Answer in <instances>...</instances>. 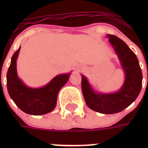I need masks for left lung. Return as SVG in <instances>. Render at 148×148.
Returning <instances> with one entry per match:
<instances>
[{
	"mask_svg": "<svg viewBox=\"0 0 148 148\" xmlns=\"http://www.w3.org/2000/svg\"><path fill=\"white\" fill-rule=\"evenodd\" d=\"M107 38L124 70V84L117 92L97 93L93 90L85 77L81 75V89L88 108L101 114H111L122 111L137 99L142 87V72L137 56L123 40L112 34H108Z\"/></svg>",
	"mask_w": 148,
	"mask_h": 148,
	"instance_id": "obj_1",
	"label": "left lung"
}]
</instances>
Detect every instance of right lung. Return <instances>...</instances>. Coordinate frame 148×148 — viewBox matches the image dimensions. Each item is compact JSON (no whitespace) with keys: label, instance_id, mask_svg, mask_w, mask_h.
Segmentation results:
<instances>
[{"label":"right lung","instance_id":"1","mask_svg":"<svg viewBox=\"0 0 148 148\" xmlns=\"http://www.w3.org/2000/svg\"><path fill=\"white\" fill-rule=\"evenodd\" d=\"M21 47L12 56L7 74L8 94L15 104L26 114L42 115L55 108L60 88L67 83L71 74L57 75L45 87L31 88L26 86L17 74V58Z\"/></svg>","mask_w":148,"mask_h":148}]
</instances>
